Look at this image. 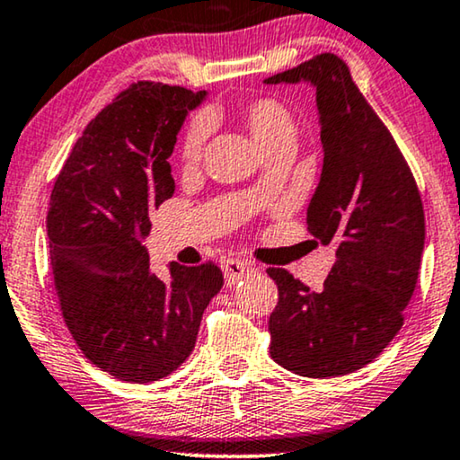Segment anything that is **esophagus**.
<instances>
[{
  "instance_id": "34e87169",
  "label": "esophagus",
  "mask_w": 460,
  "mask_h": 460,
  "mask_svg": "<svg viewBox=\"0 0 460 460\" xmlns=\"http://www.w3.org/2000/svg\"><path fill=\"white\" fill-rule=\"evenodd\" d=\"M249 263L243 260H224L222 261V270H224V279L226 285L234 287L238 280L244 279V274H249Z\"/></svg>"
}]
</instances>
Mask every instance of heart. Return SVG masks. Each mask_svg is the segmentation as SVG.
I'll return each instance as SVG.
<instances>
[{"instance_id":"1","label":"heart","mask_w":460,"mask_h":460,"mask_svg":"<svg viewBox=\"0 0 460 460\" xmlns=\"http://www.w3.org/2000/svg\"><path fill=\"white\" fill-rule=\"evenodd\" d=\"M244 128L253 136V140L260 144L263 153L272 150L280 144L295 142L297 134V125L291 111L285 104L274 98H257L253 102L244 104L241 111ZM207 134H209V123L205 117L192 119L188 125L184 137H181L180 156L186 165H194L203 153Z\"/></svg>"}]
</instances>
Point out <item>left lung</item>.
Returning <instances> with one entry per match:
<instances>
[{"label":"left lung","instance_id":"8db88e82","mask_svg":"<svg viewBox=\"0 0 460 460\" xmlns=\"http://www.w3.org/2000/svg\"><path fill=\"white\" fill-rule=\"evenodd\" d=\"M316 87L323 173L307 207V230L335 244V263L320 293L282 268L270 314L274 362L324 379L373 362L404 324L425 247L417 181L394 136L370 109L335 54H320L263 84Z\"/></svg>","mask_w":460,"mask_h":460}]
</instances>
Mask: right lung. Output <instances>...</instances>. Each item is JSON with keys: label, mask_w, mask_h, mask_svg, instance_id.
<instances>
[{"label": "right lung", "mask_w": 460, "mask_h": 460, "mask_svg": "<svg viewBox=\"0 0 460 460\" xmlns=\"http://www.w3.org/2000/svg\"><path fill=\"white\" fill-rule=\"evenodd\" d=\"M207 92L137 81L87 123L54 181L46 219L62 318L100 370L153 383L181 367L224 287L213 261L150 272V211L173 197L169 156Z\"/></svg>", "instance_id": "obj_1"}]
</instances>
